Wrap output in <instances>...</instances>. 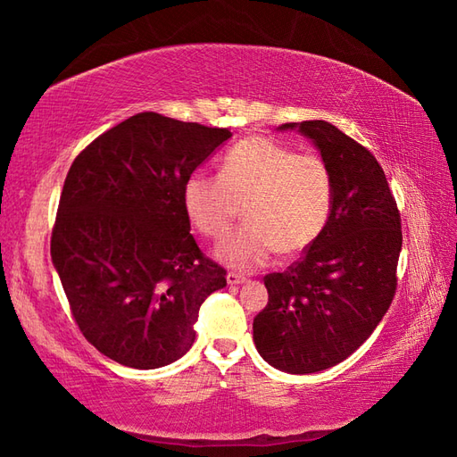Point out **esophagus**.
<instances>
[{
    "label": "esophagus",
    "mask_w": 457,
    "mask_h": 457,
    "mask_svg": "<svg viewBox=\"0 0 457 457\" xmlns=\"http://www.w3.org/2000/svg\"><path fill=\"white\" fill-rule=\"evenodd\" d=\"M226 278H228V284H229V286H237V284H243V282L247 280L245 277H241V274H236V272H229Z\"/></svg>",
    "instance_id": "34e87169"
}]
</instances>
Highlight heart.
I'll return each instance as SVG.
<instances>
[{"label":"heart","mask_w":457,"mask_h":457,"mask_svg":"<svg viewBox=\"0 0 457 457\" xmlns=\"http://www.w3.org/2000/svg\"><path fill=\"white\" fill-rule=\"evenodd\" d=\"M335 179L325 159L253 136L231 145L220 177L193 173L183 185L185 214L208 239H224L243 208L247 224L216 249L231 269L262 267L272 253L298 254L325 231Z\"/></svg>","instance_id":"heart-1"}]
</instances>
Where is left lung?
Masks as SVG:
<instances>
[{"label":"left lung","instance_id":"8db88e82","mask_svg":"<svg viewBox=\"0 0 457 457\" xmlns=\"http://www.w3.org/2000/svg\"><path fill=\"white\" fill-rule=\"evenodd\" d=\"M317 145L335 179L325 231L288 270L264 277L269 303L253 341L270 366L313 374L343 362L374 333L397 290L401 216L384 169L325 120L282 124Z\"/></svg>","mask_w":457,"mask_h":457}]
</instances>
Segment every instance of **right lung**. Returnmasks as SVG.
Here are the masks:
<instances>
[{
    "mask_svg": "<svg viewBox=\"0 0 457 457\" xmlns=\"http://www.w3.org/2000/svg\"><path fill=\"white\" fill-rule=\"evenodd\" d=\"M228 137L140 112L73 159L50 254L79 331L114 362H175L195 343L200 305L226 286L190 233L183 185Z\"/></svg>",
    "mask_w": 457,
    "mask_h": 457,
    "instance_id": "obj_1",
    "label": "right lung"
}]
</instances>
